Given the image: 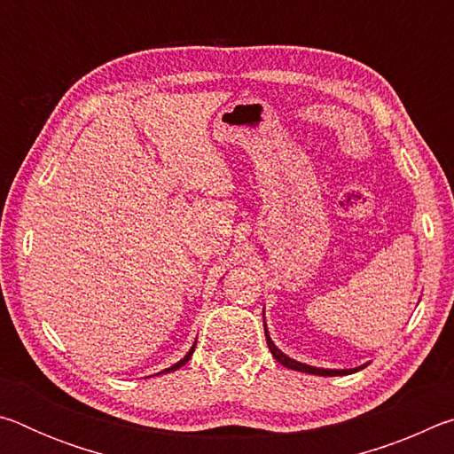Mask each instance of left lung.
I'll return each instance as SVG.
<instances>
[{
	"instance_id": "1",
	"label": "left lung",
	"mask_w": 454,
	"mask_h": 454,
	"mask_svg": "<svg viewBox=\"0 0 454 454\" xmlns=\"http://www.w3.org/2000/svg\"><path fill=\"white\" fill-rule=\"evenodd\" d=\"M264 334H266V344H268V348H270L272 356H274L276 360H278V363H280L282 366L292 368V371L309 372V374H318V376H342V374L356 372V371H360V368L366 366V364H364V366H358V368H348V371H330V368H317V366L298 363V360L286 356V355H284V352H280L278 348H276V344L272 342V338H270V334H268V330H266V322H264Z\"/></svg>"
}]
</instances>
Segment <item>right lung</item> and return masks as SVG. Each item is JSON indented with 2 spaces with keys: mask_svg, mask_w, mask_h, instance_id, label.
Returning <instances> with one entry per match:
<instances>
[{
  "mask_svg": "<svg viewBox=\"0 0 454 454\" xmlns=\"http://www.w3.org/2000/svg\"><path fill=\"white\" fill-rule=\"evenodd\" d=\"M194 348H196V342H194V347H192V348L188 350V355H186V356H184V358L180 360V363H176L174 366H170V368H166V371H162V372H172V371H178V368H180V366H184V364H186V363H188V360H190V356H192V352H194Z\"/></svg>",
  "mask_w": 454,
  "mask_h": 454,
  "instance_id": "right-lung-1",
  "label": "right lung"
}]
</instances>
